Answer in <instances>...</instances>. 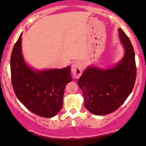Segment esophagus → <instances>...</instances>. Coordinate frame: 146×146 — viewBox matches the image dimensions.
Returning a JSON list of instances; mask_svg holds the SVG:
<instances>
[{
	"label": "esophagus",
	"mask_w": 146,
	"mask_h": 146,
	"mask_svg": "<svg viewBox=\"0 0 146 146\" xmlns=\"http://www.w3.org/2000/svg\"><path fill=\"white\" fill-rule=\"evenodd\" d=\"M82 65L78 62L73 63L71 66V71L75 78H79L82 74Z\"/></svg>",
	"instance_id": "obj_1"
}]
</instances>
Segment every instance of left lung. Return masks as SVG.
Instances as JSON below:
<instances>
[{
  "instance_id": "left-lung-1",
  "label": "left lung",
  "mask_w": 146,
  "mask_h": 146,
  "mask_svg": "<svg viewBox=\"0 0 146 146\" xmlns=\"http://www.w3.org/2000/svg\"><path fill=\"white\" fill-rule=\"evenodd\" d=\"M118 32L124 50L121 59L107 68L88 66L78 81L83 94L85 107L95 115H106L116 111L134 86L136 68L133 46L121 28Z\"/></svg>"
}]
</instances>
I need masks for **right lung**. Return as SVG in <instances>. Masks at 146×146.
I'll return each mask as SVG.
<instances>
[{"instance_id": "add662e5", "label": "right lung", "mask_w": 146, "mask_h": 146, "mask_svg": "<svg viewBox=\"0 0 146 146\" xmlns=\"http://www.w3.org/2000/svg\"><path fill=\"white\" fill-rule=\"evenodd\" d=\"M22 35L15 44L10 58L12 84L20 102L34 114L54 117L63 106L66 85L72 81L70 66L64 68H34L25 60Z\"/></svg>"}]
</instances>
